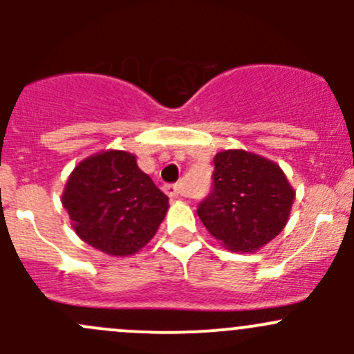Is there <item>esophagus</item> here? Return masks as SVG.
<instances>
[{"label": "esophagus", "mask_w": 354, "mask_h": 354, "mask_svg": "<svg viewBox=\"0 0 354 354\" xmlns=\"http://www.w3.org/2000/svg\"><path fill=\"white\" fill-rule=\"evenodd\" d=\"M164 192L167 194V197L178 198L181 195V187L180 185H166V187H164Z\"/></svg>", "instance_id": "esophagus-1"}]
</instances>
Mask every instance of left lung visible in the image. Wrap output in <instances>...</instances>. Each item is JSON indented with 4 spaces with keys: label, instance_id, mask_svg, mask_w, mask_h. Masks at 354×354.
Here are the masks:
<instances>
[{
    "label": "left lung",
    "instance_id": "obj_1",
    "mask_svg": "<svg viewBox=\"0 0 354 354\" xmlns=\"http://www.w3.org/2000/svg\"><path fill=\"white\" fill-rule=\"evenodd\" d=\"M214 166L212 194L198 205L200 221L231 252H257L288 224L295 188L279 164L243 149L217 152Z\"/></svg>",
    "mask_w": 354,
    "mask_h": 354
}]
</instances>
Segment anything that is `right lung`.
<instances>
[{
	"mask_svg": "<svg viewBox=\"0 0 354 354\" xmlns=\"http://www.w3.org/2000/svg\"><path fill=\"white\" fill-rule=\"evenodd\" d=\"M62 203L82 241L113 257H128L154 238L169 198L127 151L95 152L71 171Z\"/></svg>",
	"mask_w": 354,
	"mask_h": 354,
	"instance_id": "add662e5",
	"label": "right lung"
}]
</instances>
